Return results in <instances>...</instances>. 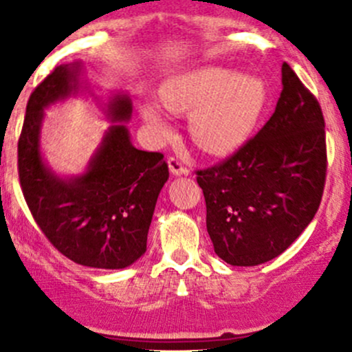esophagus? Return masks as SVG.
Returning a JSON list of instances; mask_svg holds the SVG:
<instances>
[{
  "label": "esophagus",
  "mask_w": 352,
  "mask_h": 352,
  "mask_svg": "<svg viewBox=\"0 0 352 352\" xmlns=\"http://www.w3.org/2000/svg\"><path fill=\"white\" fill-rule=\"evenodd\" d=\"M168 168H170V173L172 175H187L189 173V170L186 168V166L182 165V162L177 158H168Z\"/></svg>",
  "instance_id": "1"
}]
</instances>
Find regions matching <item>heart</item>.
<instances>
[{
	"instance_id": "1",
	"label": "heart",
	"mask_w": 352,
	"mask_h": 352,
	"mask_svg": "<svg viewBox=\"0 0 352 352\" xmlns=\"http://www.w3.org/2000/svg\"><path fill=\"white\" fill-rule=\"evenodd\" d=\"M162 104L177 113H190L194 143L209 153H226L250 138L267 105V88L258 76L230 67L201 66L168 78L160 88ZM141 116L160 136L170 126L156 102H143Z\"/></svg>"
}]
</instances>
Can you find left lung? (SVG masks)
Returning a JSON list of instances; mask_svg holds the SVG:
<instances>
[{"label": "left lung", "mask_w": 352, "mask_h": 352, "mask_svg": "<svg viewBox=\"0 0 352 352\" xmlns=\"http://www.w3.org/2000/svg\"><path fill=\"white\" fill-rule=\"evenodd\" d=\"M281 74V97L257 136L197 172L209 239L230 265L252 267L281 255L310 225L324 194L322 109L287 63Z\"/></svg>", "instance_id": "8db88e82"}]
</instances>
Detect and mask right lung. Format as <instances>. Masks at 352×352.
I'll list each match as a JSON object with an SVG mask.
<instances>
[{
  "label": "right lung",
  "mask_w": 352,
  "mask_h": 352,
  "mask_svg": "<svg viewBox=\"0 0 352 352\" xmlns=\"http://www.w3.org/2000/svg\"><path fill=\"white\" fill-rule=\"evenodd\" d=\"M81 63L56 67L27 104L19 140V175L25 201L49 242L87 267L124 269L146 252L156 199L168 180L162 153L131 143L126 122L133 113L127 94L102 104L110 127L80 175H58L41 151L45 109L83 94Z\"/></svg>",
  "instance_id": "obj_1"
}]
</instances>
